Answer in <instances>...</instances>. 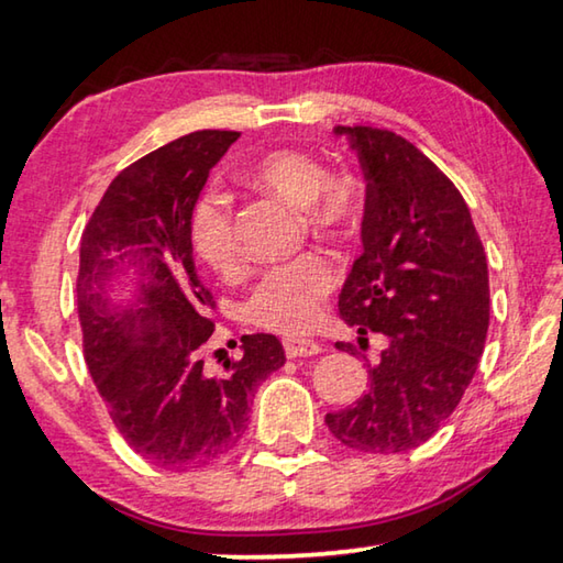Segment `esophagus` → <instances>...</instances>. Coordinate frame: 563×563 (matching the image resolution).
I'll return each mask as SVG.
<instances>
[{"mask_svg": "<svg viewBox=\"0 0 563 563\" xmlns=\"http://www.w3.org/2000/svg\"><path fill=\"white\" fill-rule=\"evenodd\" d=\"M283 350L288 357H310L318 355L320 345L312 340H302V338H285L283 340Z\"/></svg>", "mask_w": 563, "mask_h": 563, "instance_id": "obj_1", "label": "esophagus"}]
</instances>
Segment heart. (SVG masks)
Segmentation results:
<instances>
[{
    "label": "heart",
    "instance_id": "b5f03b06",
    "mask_svg": "<svg viewBox=\"0 0 563 563\" xmlns=\"http://www.w3.org/2000/svg\"><path fill=\"white\" fill-rule=\"evenodd\" d=\"M251 176L290 206H298L305 225L325 238H345L357 231L362 196L357 180L345 174H325L318 158L305 151L278 148L253 166ZM190 245L198 261L218 275L241 271L233 208L223 190L206 188L194 201L188 218ZM338 285V268L320 253H305L263 275L245 302L253 325L300 335L316 325L320 305Z\"/></svg>",
    "mask_w": 563,
    "mask_h": 563
}]
</instances>
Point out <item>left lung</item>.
Listing matches in <instances>:
<instances>
[{
    "label": "left lung",
    "mask_w": 563,
    "mask_h": 563,
    "mask_svg": "<svg viewBox=\"0 0 563 563\" xmlns=\"http://www.w3.org/2000/svg\"><path fill=\"white\" fill-rule=\"evenodd\" d=\"M365 170L362 251L340 292V318L383 332L369 389L325 417L350 450L399 454L446 422L479 367L489 328V273L479 233L456 186L407 139L387 129L338 126ZM338 350L355 355L352 342Z\"/></svg>",
    "instance_id": "8db88e82"
}]
</instances>
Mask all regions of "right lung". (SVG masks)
I'll return each instance as SVG.
<instances>
[{
  "mask_svg": "<svg viewBox=\"0 0 563 563\" xmlns=\"http://www.w3.org/2000/svg\"><path fill=\"white\" fill-rule=\"evenodd\" d=\"M238 131H196L133 161L111 180L81 233L76 310L84 357L123 440L161 470L218 460L241 440L255 387L283 367L280 340L243 335L223 369L206 362L213 292L196 268L188 218ZM134 271L140 295L106 288Z\"/></svg>",
  "mask_w": 563,
  "mask_h": 563,
  "instance_id": "1",
  "label": "right lung"
}]
</instances>
